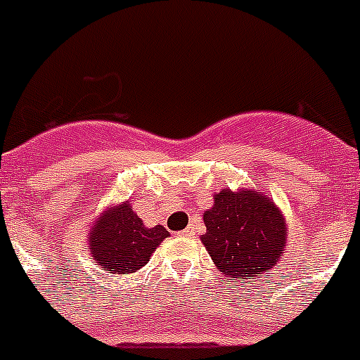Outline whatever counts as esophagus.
Masks as SVG:
<instances>
[{"mask_svg":"<svg viewBox=\"0 0 360 360\" xmlns=\"http://www.w3.org/2000/svg\"><path fill=\"white\" fill-rule=\"evenodd\" d=\"M182 234H184V236H193V234H195V232H193V229H191V227H187L186 231L182 232Z\"/></svg>","mask_w":360,"mask_h":360,"instance_id":"esophagus-1","label":"esophagus"}]
</instances>
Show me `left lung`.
Returning a JSON list of instances; mask_svg holds the SVG:
<instances>
[{"instance_id": "obj_1", "label": "left lung", "mask_w": 360, "mask_h": 360, "mask_svg": "<svg viewBox=\"0 0 360 360\" xmlns=\"http://www.w3.org/2000/svg\"><path fill=\"white\" fill-rule=\"evenodd\" d=\"M207 232L202 236L209 256L227 278L240 283L272 269L287 241L285 218L266 196L250 189L214 195V205L203 212Z\"/></svg>"}]
</instances>
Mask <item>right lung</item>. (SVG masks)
<instances>
[{"instance_id":"obj_1","label":"right lung","mask_w":360,"mask_h":360,"mask_svg":"<svg viewBox=\"0 0 360 360\" xmlns=\"http://www.w3.org/2000/svg\"><path fill=\"white\" fill-rule=\"evenodd\" d=\"M169 236L162 225L148 229L129 203L108 209L90 232L91 259L110 274H131L151 259L158 245Z\"/></svg>"}]
</instances>
